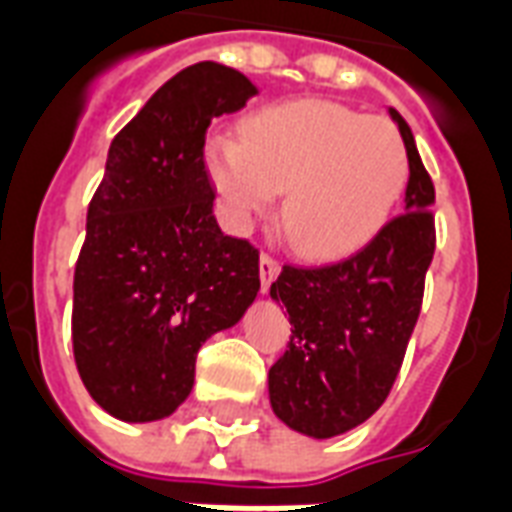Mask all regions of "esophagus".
I'll use <instances>...</instances> for the list:
<instances>
[{
  "mask_svg": "<svg viewBox=\"0 0 512 512\" xmlns=\"http://www.w3.org/2000/svg\"><path fill=\"white\" fill-rule=\"evenodd\" d=\"M279 276V260H276L274 255H260V287H263V293H268L271 290V285H274V279Z\"/></svg>",
  "mask_w": 512,
  "mask_h": 512,
  "instance_id": "34e87169",
  "label": "esophagus"
}]
</instances>
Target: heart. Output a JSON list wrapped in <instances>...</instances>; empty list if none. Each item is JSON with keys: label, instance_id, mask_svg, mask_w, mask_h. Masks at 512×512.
<instances>
[{"label": "heart", "instance_id": "b5f03b06", "mask_svg": "<svg viewBox=\"0 0 512 512\" xmlns=\"http://www.w3.org/2000/svg\"><path fill=\"white\" fill-rule=\"evenodd\" d=\"M206 165L236 227L266 214L285 192L282 227L312 260L369 244L410 181L396 124L331 100H295L249 116L244 140H208Z\"/></svg>", "mask_w": 512, "mask_h": 512}]
</instances>
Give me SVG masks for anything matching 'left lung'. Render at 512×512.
I'll return each instance as SVG.
<instances>
[{
	"label": "left lung",
	"mask_w": 512,
	"mask_h": 512,
	"mask_svg": "<svg viewBox=\"0 0 512 512\" xmlns=\"http://www.w3.org/2000/svg\"><path fill=\"white\" fill-rule=\"evenodd\" d=\"M391 116L410 154L407 211L361 252L328 266L287 263L271 285V298L290 314L287 350L268 372L271 407L290 429L317 439L361 426L388 399L437 246L434 181L410 124L399 111Z\"/></svg>",
	"instance_id": "8db88e82"
}]
</instances>
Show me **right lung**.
I'll list each match as a JSON object with an SVG mask.
<instances>
[{"instance_id": "right-lung-1", "label": "right lung", "mask_w": 512, "mask_h": 512, "mask_svg": "<svg viewBox=\"0 0 512 512\" xmlns=\"http://www.w3.org/2000/svg\"><path fill=\"white\" fill-rule=\"evenodd\" d=\"M255 94L233 67L192 64L108 149L75 263L73 352L113 418H168L192 391L200 344L236 325L260 290V252L219 230L203 157L211 119Z\"/></svg>"}]
</instances>
